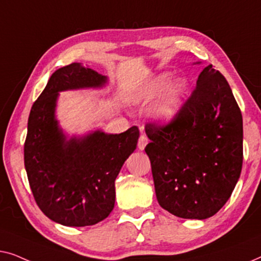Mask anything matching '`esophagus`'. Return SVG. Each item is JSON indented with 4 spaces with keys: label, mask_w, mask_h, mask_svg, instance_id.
<instances>
[{
    "label": "esophagus",
    "mask_w": 261,
    "mask_h": 261,
    "mask_svg": "<svg viewBox=\"0 0 261 261\" xmlns=\"http://www.w3.org/2000/svg\"><path fill=\"white\" fill-rule=\"evenodd\" d=\"M148 143H149L148 137H146V136L143 134V131H142V134H141V136H139V139H138V149L144 150L145 145L148 144Z\"/></svg>",
    "instance_id": "34e87169"
}]
</instances>
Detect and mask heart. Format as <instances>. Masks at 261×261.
I'll use <instances>...</instances> for the list:
<instances>
[{
  "instance_id": "heart-1",
  "label": "heart",
  "mask_w": 261,
  "mask_h": 261,
  "mask_svg": "<svg viewBox=\"0 0 261 261\" xmlns=\"http://www.w3.org/2000/svg\"><path fill=\"white\" fill-rule=\"evenodd\" d=\"M171 79L172 75L170 73H161L155 78L149 80L142 87V90L135 95V100H153L157 95L168 87ZM185 92L186 83L183 80H176L175 83H172L168 89L160 95V98L157 99L155 104H153L151 110V117L153 120L159 124H163V125L164 124L171 123L177 117L179 110L182 108Z\"/></svg>"
}]
</instances>
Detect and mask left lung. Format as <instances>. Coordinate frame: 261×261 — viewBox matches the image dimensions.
I'll list each match as a JSON object with an SVG mask.
<instances>
[{"label": "left lung", "instance_id": "1", "mask_svg": "<svg viewBox=\"0 0 261 261\" xmlns=\"http://www.w3.org/2000/svg\"><path fill=\"white\" fill-rule=\"evenodd\" d=\"M160 205L182 219L204 220L232 195L242 167V116L232 90L212 65L167 126L146 124Z\"/></svg>", "mask_w": 261, "mask_h": 261}]
</instances>
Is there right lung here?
I'll return each mask as SVG.
<instances>
[{
    "mask_svg": "<svg viewBox=\"0 0 261 261\" xmlns=\"http://www.w3.org/2000/svg\"><path fill=\"white\" fill-rule=\"evenodd\" d=\"M108 84L106 75L73 62L53 73L29 113L24 143L29 186L43 214L62 226H92L108 218L115 207L117 176L137 146V126L118 135L97 129L68 136L59 125V93Z\"/></svg>",
    "mask_w": 261,
    "mask_h": 261,
    "instance_id": "obj_1",
    "label": "right lung"
}]
</instances>
